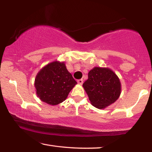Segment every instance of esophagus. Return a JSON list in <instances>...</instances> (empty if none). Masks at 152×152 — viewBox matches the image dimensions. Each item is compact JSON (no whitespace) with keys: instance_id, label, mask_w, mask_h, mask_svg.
<instances>
[{"instance_id":"34e87169","label":"esophagus","mask_w":152,"mask_h":152,"mask_svg":"<svg viewBox=\"0 0 152 152\" xmlns=\"http://www.w3.org/2000/svg\"><path fill=\"white\" fill-rule=\"evenodd\" d=\"M78 84H80V85H82V84H83V80L82 79H79V80H78Z\"/></svg>"}]
</instances>
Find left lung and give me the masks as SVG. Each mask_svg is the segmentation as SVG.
Instances as JSON below:
<instances>
[{
	"label": "left lung",
	"mask_w": 152,
	"mask_h": 152,
	"mask_svg": "<svg viewBox=\"0 0 152 152\" xmlns=\"http://www.w3.org/2000/svg\"><path fill=\"white\" fill-rule=\"evenodd\" d=\"M88 77L82 86L94 107L105 109L119 99L121 84L119 77L110 68L94 67L89 71Z\"/></svg>",
	"instance_id": "8db88e82"
}]
</instances>
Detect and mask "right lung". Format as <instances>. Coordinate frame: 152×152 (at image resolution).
Returning <instances> with one entry per match:
<instances>
[{
    "label": "right lung",
    "instance_id": "right-lung-1",
    "mask_svg": "<svg viewBox=\"0 0 152 152\" xmlns=\"http://www.w3.org/2000/svg\"><path fill=\"white\" fill-rule=\"evenodd\" d=\"M76 84L64 61H54L41 69L35 77L34 85L41 101L57 105L65 101Z\"/></svg>",
    "mask_w": 152,
    "mask_h": 152
}]
</instances>
